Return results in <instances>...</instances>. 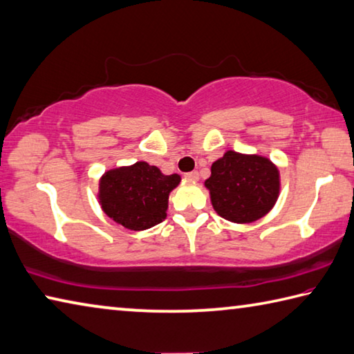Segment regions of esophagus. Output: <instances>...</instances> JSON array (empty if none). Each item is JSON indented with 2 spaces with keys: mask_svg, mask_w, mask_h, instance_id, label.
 Returning a JSON list of instances; mask_svg holds the SVG:
<instances>
[{
  "mask_svg": "<svg viewBox=\"0 0 354 354\" xmlns=\"http://www.w3.org/2000/svg\"><path fill=\"white\" fill-rule=\"evenodd\" d=\"M185 179H189V181H198L199 179V175H198V171H189V173H185Z\"/></svg>",
  "mask_w": 354,
  "mask_h": 354,
  "instance_id": "obj_1",
  "label": "esophagus"
}]
</instances>
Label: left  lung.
I'll return each mask as SVG.
<instances>
[{"label":"left lung","mask_w":354,"mask_h":354,"mask_svg":"<svg viewBox=\"0 0 354 354\" xmlns=\"http://www.w3.org/2000/svg\"><path fill=\"white\" fill-rule=\"evenodd\" d=\"M204 185L215 212L232 223H254L274 207L280 173L271 159L229 150L212 164Z\"/></svg>","instance_id":"left-lung-1"}]
</instances>
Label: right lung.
Here are the masks:
<instances>
[{
  "label": "right lung",
  "instance_id": "1",
  "mask_svg": "<svg viewBox=\"0 0 354 354\" xmlns=\"http://www.w3.org/2000/svg\"><path fill=\"white\" fill-rule=\"evenodd\" d=\"M181 176L164 175L156 165L139 162L104 173L99 181V203L105 214L130 230H145L167 216L170 192Z\"/></svg>",
  "mask_w": 354,
  "mask_h": 354
}]
</instances>
